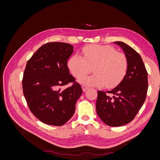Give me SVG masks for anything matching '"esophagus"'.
I'll use <instances>...</instances> for the list:
<instances>
[{
    "instance_id": "esophagus-1",
    "label": "esophagus",
    "mask_w": 160,
    "mask_h": 160,
    "mask_svg": "<svg viewBox=\"0 0 160 160\" xmlns=\"http://www.w3.org/2000/svg\"><path fill=\"white\" fill-rule=\"evenodd\" d=\"M88 88H88V86H85V85H83V86H82V89H83V91H85Z\"/></svg>"
}]
</instances>
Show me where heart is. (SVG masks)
I'll return each instance as SVG.
<instances>
[{
  "label": "heart",
  "mask_w": 160,
  "mask_h": 160,
  "mask_svg": "<svg viewBox=\"0 0 160 160\" xmlns=\"http://www.w3.org/2000/svg\"><path fill=\"white\" fill-rule=\"evenodd\" d=\"M81 53L71 56L67 62L68 68L74 77L80 78L88 73L92 67L94 74L79 79L82 84L102 86L108 88L119 84L126 74L128 61L123 53L118 52L109 45H91L84 47Z\"/></svg>",
  "instance_id": "b5f03b06"
}]
</instances>
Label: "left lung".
Listing matches in <instances>:
<instances>
[{
  "mask_svg": "<svg viewBox=\"0 0 160 160\" xmlns=\"http://www.w3.org/2000/svg\"><path fill=\"white\" fill-rule=\"evenodd\" d=\"M122 48L128 61L126 74L120 83L106 92L98 91L96 110L99 118L111 127L122 126L134 119L146 100L148 88V72L139 53L123 42Z\"/></svg>",
  "mask_w": 160,
  "mask_h": 160,
  "instance_id": "obj_1",
  "label": "left lung"
}]
</instances>
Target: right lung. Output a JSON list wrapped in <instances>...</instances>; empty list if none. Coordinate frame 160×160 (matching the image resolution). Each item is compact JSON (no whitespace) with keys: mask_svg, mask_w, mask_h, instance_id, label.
<instances>
[{"mask_svg":"<svg viewBox=\"0 0 160 160\" xmlns=\"http://www.w3.org/2000/svg\"><path fill=\"white\" fill-rule=\"evenodd\" d=\"M73 52L69 43L48 42L27 61L23 94L31 112L42 123L61 126L71 118L81 95V85L69 74L67 61ZM72 82L64 90L62 87Z\"/></svg>","mask_w":160,"mask_h":160,"instance_id":"1","label":"right lung"}]
</instances>
